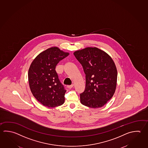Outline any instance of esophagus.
Returning a JSON list of instances; mask_svg holds the SVG:
<instances>
[{
    "label": "esophagus",
    "mask_w": 148,
    "mask_h": 148,
    "mask_svg": "<svg viewBox=\"0 0 148 148\" xmlns=\"http://www.w3.org/2000/svg\"><path fill=\"white\" fill-rule=\"evenodd\" d=\"M73 86H74V85L73 84V85H68V86H67V87L68 88H69V89H71Z\"/></svg>",
    "instance_id": "obj_1"
}]
</instances>
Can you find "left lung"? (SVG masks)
<instances>
[{
    "label": "left lung",
    "mask_w": 148,
    "mask_h": 148,
    "mask_svg": "<svg viewBox=\"0 0 148 148\" xmlns=\"http://www.w3.org/2000/svg\"><path fill=\"white\" fill-rule=\"evenodd\" d=\"M73 54L82 65L86 77L85 89L80 94L81 103L93 108L103 107L116 88L117 70L114 62L97 47H86Z\"/></svg>",
    "instance_id": "left-lung-1"
}]
</instances>
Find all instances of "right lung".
<instances>
[{
	"instance_id": "add662e5",
	"label": "right lung",
	"mask_w": 148,
	"mask_h": 148,
	"mask_svg": "<svg viewBox=\"0 0 148 148\" xmlns=\"http://www.w3.org/2000/svg\"><path fill=\"white\" fill-rule=\"evenodd\" d=\"M69 55L59 47H51L40 53L31 63L28 71L29 86L34 97L43 106L52 108L64 103L66 90L55 69Z\"/></svg>"
}]
</instances>
